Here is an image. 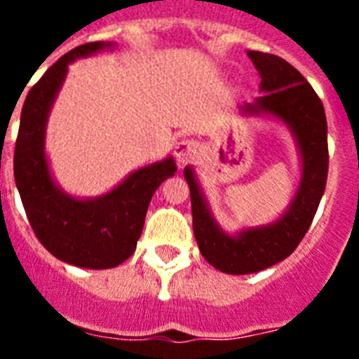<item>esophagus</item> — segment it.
<instances>
[{
  "label": "esophagus",
  "instance_id": "esophagus-1",
  "mask_svg": "<svg viewBox=\"0 0 359 359\" xmlns=\"http://www.w3.org/2000/svg\"><path fill=\"white\" fill-rule=\"evenodd\" d=\"M199 152L198 142L194 140H180L174 145V156L180 163H187V161H192Z\"/></svg>",
  "mask_w": 359,
  "mask_h": 359
}]
</instances>
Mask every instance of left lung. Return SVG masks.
<instances>
[{
	"mask_svg": "<svg viewBox=\"0 0 359 359\" xmlns=\"http://www.w3.org/2000/svg\"><path fill=\"white\" fill-rule=\"evenodd\" d=\"M248 57L261 75L262 95L252 104L239 106V111L244 116H266L284 123L297 144L302 170L297 192L280 217L228 233L212 215L194 167L187 165L183 174L190 189L192 226L199 252L208 264L230 275L255 273L294 252L313 223L329 169L327 120L315 90L282 57L252 50Z\"/></svg>",
	"mask_w": 359,
	"mask_h": 359,
	"instance_id": "8db88e82",
	"label": "left lung"
}]
</instances>
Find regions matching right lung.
I'll list each match as a JSON object with an SVG mask.
<instances>
[{"label":"right lung","instance_id":"1","mask_svg":"<svg viewBox=\"0 0 359 359\" xmlns=\"http://www.w3.org/2000/svg\"><path fill=\"white\" fill-rule=\"evenodd\" d=\"M106 41L81 44L62 55L28 91L14 151V177L37 239L59 261L88 269L115 268L135 253L149 203L177 170L172 156L145 165L97 198H75L57 185L44 151L46 123L68 66L113 50Z\"/></svg>","mask_w":359,"mask_h":359}]
</instances>
